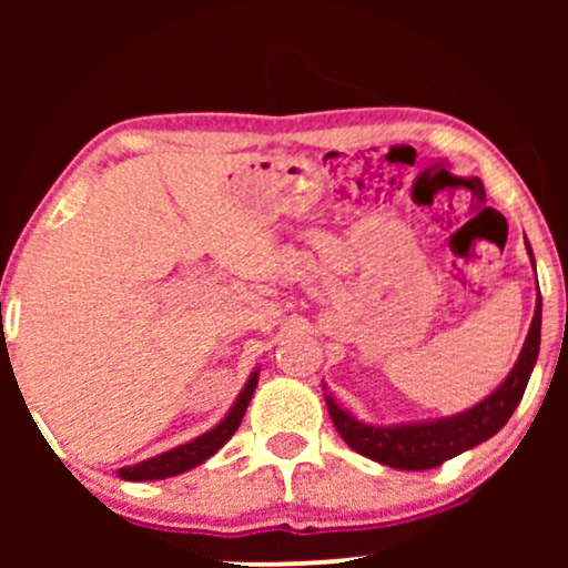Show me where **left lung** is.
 <instances>
[{"label":"left lung","mask_w":568,"mask_h":568,"mask_svg":"<svg viewBox=\"0 0 568 568\" xmlns=\"http://www.w3.org/2000/svg\"><path fill=\"white\" fill-rule=\"evenodd\" d=\"M539 328H542V298H537L529 336H526V344L520 349V357L510 371V376L499 384L497 393L488 395L484 403L465 410V414L443 422H427V425L371 427L352 419L347 410L336 406L334 397L325 395L334 427L347 440L349 448L368 456V459L382 462V465L397 467V470H429V467H438L446 459H452V456L488 440L507 425V419H510L513 410L518 408L520 397L526 393L534 363H537Z\"/></svg>","instance_id":"8db88e82"}]
</instances>
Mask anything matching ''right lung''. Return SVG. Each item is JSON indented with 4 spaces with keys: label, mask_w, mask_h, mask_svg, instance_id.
Returning a JSON list of instances; mask_svg holds the SVG:
<instances>
[{
    "label": "right lung",
    "mask_w": 568,
    "mask_h": 568,
    "mask_svg": "<svg viewBox=\"0 0 568 568\" xmlns=\"http://www.w3.org/2000/svg\"><path fill=\"white\" fill-rule=\"evenodd\" d=\"M256 374L247 379V384L243 387V393H240L237 400H234V406L230 414H226V419L221 422L219 427H213L211 433L200 435L197 440L186 443V446H179L173 448V452H165L160 456H154V459H146L141 462V465H133V467H122L120 475L125 480H160V478H171V475H179V473H186L192 470V467L202 465L205 459H211L213 454L219 452L221 446H224L226 440L232 438L234 433H237L240 422H243L245 416V408L247 403H251L253 397V389H256Z\"/></svg>",
    "instance_id": "right-lung-1"
}]
</instances>
